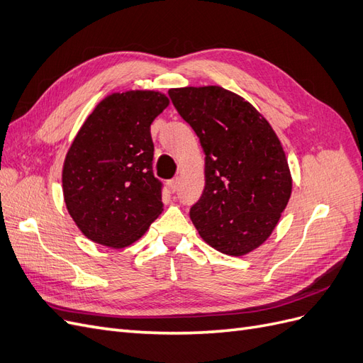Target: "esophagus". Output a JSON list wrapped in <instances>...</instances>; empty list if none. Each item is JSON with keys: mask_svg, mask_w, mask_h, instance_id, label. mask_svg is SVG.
I'll use <instances>...</instances> for the list:
<instances>
[{"mask_svg": "<svg viewBox=\"0 0 363 363\" xmlns=\"http://www.w3.org/2000/svg\"><path fill=\"white\" fill-rule=\"evenodd\" d=\"M169 189L172 191V192H175L179 189V177H175V179H172L171 182H169Z\"/></svg>", "mask_w": 363, "mask_h": 363, "instance_id": "obj_1", "label": "esophagus"}]
</instances>
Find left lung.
I'll return each mask as SVG.
<instances>
[{"instance_id": "obj_1", "label": "left lung", "mask_w": 363, "mask_h": 363, "mask_svg": "<svg viewBox=\"0 0 363 363\" xmlns=\"http://www.w3.org/2000/svg\"><path fill=\"white\" fill-rule=\"evenodd\" d=\"M168 95L206 155L192 223L215 250L244 256L269 238L289 201L292 179L280 140L255 107L224 87H179Z\"/></svg>"}]
</instances>
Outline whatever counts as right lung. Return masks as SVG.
<instances>
[{
  "mask_svg": "<svg viewBox=\"0 0 363 363\" xmlns=\"http://www.w3.org/2000/svg\"><path fill=\"white\" fill-rule=\"evenodd\" d=\"M168 104L152 91L112 94L77 133L63 164V195L77 227L94 242L127 247L162 213L150 125Z\"/></svg>",
  "mask_w": 363,
  "mask_h": 363,
  "instance_id": "add662e5",
  "label": "right lung"
}]
</instances>
